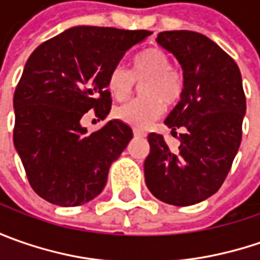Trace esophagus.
I'll use <instances>...</instances> for the list:
<instances>
[{"label":"esophagus","mask_w":260,"mask_h":260,"mask_svg":"<svg viewBox=\"0 0 260 260\" xmlns=\"http://www.w3.org/2000/svg\"><path fill=\"white\" fill-rule=\"evenodd\" d=\"M133 135H135V137H145V133L142 130H139V128L133 130Z\"/></svg>","instance_id":"obj_1"}]
</instances>
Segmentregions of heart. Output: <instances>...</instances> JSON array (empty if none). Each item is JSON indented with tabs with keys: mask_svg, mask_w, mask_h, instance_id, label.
I'll return each mask as SVG.
<instances>
[{
	"mask_svg": "<svg viewBox=\"0 0 260 260\" xmlns=\"http://www.w3.org/2000/svg\"><path fill=\"white\" fill-rule=\"evenodd\" d=\"M171 63L165 50L152 47L136 56L133 71L124 63H117L110 71L107 86L117 101H123L130 95L136 79L146 78L140 88L143 96L115 108L114 114L120 121L136 128H145L164 114L165 104L174 105L179 101L184 92V78Z\"/></svg>",
	"mask_w": 260,
	"mask_h": 260,
	"instance_id": "b5f03b06",
	"label": "heart"
}]
</instances>
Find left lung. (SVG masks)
Instances as JSON below:
<instances>
[{"label":"left lung","mask_w":260,"mask_h":260,"mask_svg":"<svg viewBox=\"0 0 260 260\" xmlns=\"http://www.w3.org/2000/svg\"><path fill=\"white\" fill-rule=\"evenodd\" d=\"M156 42L184 72L181 101L165 120L172 135L176 128L182 133L176 152L162 135L147 136L146 185L166 204L194 205L220 189L239 150L246 113L242 75L235 60L204 35L162 31Z\"/></svg>","instance_id":"8db88e82"}]
</instances>
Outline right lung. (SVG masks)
Masks as SVG:
<instances>
[{"instance_id": "1", "label": "right lung", "mask_w": 260, "mask_h": 260, "mask_svg": "<svg viewBox=\"0 0 260 260\" xmlns=\"http://www.w3.org/2000/svg\"><path fill=\"white\" fill-rule=\"evenodd\" d=\"M152 33L78 25L39 46L14 92V146L39 197L76 207L104 189L110 166L133 137L120 120L88 135L84 115L111 110L110 71Z\"/></svg>"}]
</instances>
